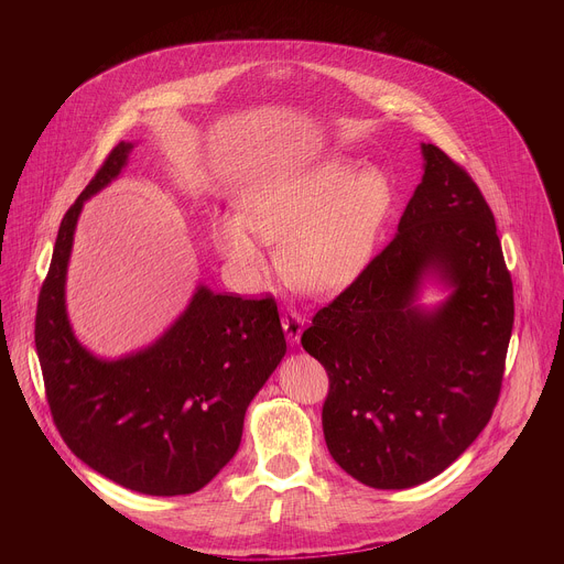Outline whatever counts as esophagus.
I'll list each match as a JSON object with an SVG mask.
<instances>
[{
  "label": "esophagus",
  "instance_id": "esophagus-1",
  "mask_svg": "<svg viewBox=\"0 0 564 564\" xmlns=\"http://www.w3.org/2000/svg\"><path fill=\"white\" fill-rule=\"evenodd\" d=\"M281 324H283V330H285L288 341H290V344H299L301 333H303V326H305L303 316H301L299 312H294V310H285V312L281 314Z\"/></svg>",
  "mask_w": 564,
  "mask_h": 564
}]
</instances>
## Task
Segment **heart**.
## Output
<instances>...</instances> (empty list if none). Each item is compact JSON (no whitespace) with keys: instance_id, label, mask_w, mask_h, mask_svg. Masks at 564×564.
<instances>
[{"instance_id":"obj_1","label":"heart","mask_w":564,"mask_h":564,"mask_svg":"<svg viewBox=\"0 0 564 564\" xmlns=\"http://www.w3.org/2000/svg\"><path fill=\"white\" fill-rule=\"evenodd\" d=\"M388 209L390 187L379 172L326 163L257 187L240 203V218L216 220L214 240L246 285L265 276V240H281L285 279L305 292L328 294L366 265Z\"/></svg>"}]
</instances>
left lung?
<instances>
[{
    "label": "left lung",
    "instance_id": "obj_1",
    "mask_svg": "<svg viewBox=\"0 0 564 564\" xmlns=\"http://www.w3.org/2000/svg\"><path fill=\"white\" fill-rule=\"evenodd\" d=\"M424 178L390 243L326 307L301 346L326 368L324 435L372 489H411L451 466L489 424L513 330V283L496 218L468 172L422 144ZM435 271L453 288L414 305Z\"/></svg>",
    "mask_w": 564,
    "mask_h": 564
}]
</instances>
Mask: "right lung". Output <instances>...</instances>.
<instances>
[{
  "label": "right lung",
  "mask_w": 564,
  "mask_h": 564,
  "mask_svg": "<svg viewBox=\"0 0 564 564\" xmlns=\"http://www.w3.org/2000/svg\"><path fill=\"white\" fill-rule=\"evenodd\" d=\"M118 142L62 218L35 314L46 401L66 446L116 485L144 496L200 491L234 457L246 411L285 355L274 296L200 285L153 346L105 361L77 344L64 281L79 212L127 165Z\"/></svg>",
  "instance_id": "1"
}]
</instances>
